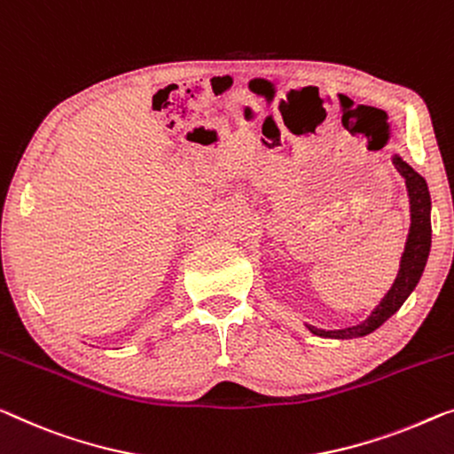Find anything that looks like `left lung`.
I'll return each instance as SVG.
<instances>
[{"label": "left lung", "instance_id": "obj_1", "mask_svg": "<svg viewBox=\"0 0 454 454\" xmlns=\"http://www.w3.org/2000/svg\"><path fill=\"white\" fill-rule=\"evenodd\" d=\"M394 165L403 177L405 187H408L410 212H411L410 234H408V240H405L400 273H397L394 286H391L387 295L383 297L381 303L373 309V314H371L367 320L344 330H320V328L308 326L316 336L342 338L344 340V338H358V336L371 334L403 306V301L408 300V295L414 292L418 281H420L426 261H428L430 240H432L428 185H426L424 177H420V175H418L414 168H411L408 162H403L400 157H394Z\"/></svg>", "mask_w": 454, "mask_h": 454}]
</instances>
